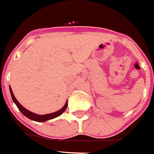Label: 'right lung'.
Returning a JSON list of instances; mask_svg holds the SVG:
<instances>
[{"instance_id": "add662e5", "label": "right lung", "mask_w": 154, "mask_h": 154, "mask_svg": "<svg viewBox=\"0 0 154 154\" xmlns=\"http://www.w3.org/2000/svg\"><path fill=\"white\" fill-rule=\"evenodd\" d=\"M10 91H11V97H12L13 101L15 103V104L17 105V106L18 107L19 110H20L21 112H22V114H23L26 117L29 118V119H31V120L35 121V122H43L50 120V119H54V118L57 117V116H61V115L62 114L64 111H65L66 109H67V102H66V103H65V105L64 106V107H63L61 109H60L59 111L55 112H54V113H51V114L43 115V116H41V115H37V114H35V113H33V112H32L29 111V110H27L26 109H25L24 107H23V106L20 104V103H19V102L16 100L15 97H14V93H13V91H12V90H11V87H10Z\"/></svg>"}]
</instances>
